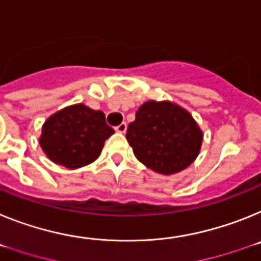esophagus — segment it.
Wrapping results in <instances>:
<instances>
[{
    "label": "esophagus",
    "instance_id": "34e87169",
    "mask_svg": "<svg viewBox=\"0 0 261 261\" xmlns=\"http://www.w3.org/2000/svg\"><path fill=\"white\" fill-rule=\"evenodd\" d=\"M115 130L118 131V133H126V130H127V124H126V122H122L121 124H118L117 127H115Z\"/></svg>",
    "mask_w": 261,
    "mask_h": 261
}]
</instances>
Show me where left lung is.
I'll return each instance as SVG.
<instances>
[{
	"label": "left lung",
	"instance_id": "1",
	"mask_svg": "<svg viewBox=\"0 0 261 261\" xmlns=\"http://www.w3.org/2000/svg\"><path fill=\"white\" fill-rule=\"evenodd\" d=\"M126 138L138 160L162 174L189 167L202 144V131L193 117L169 101L144 102L128 124Z\"/></svg>",
	"mask_w": 261,
	"mask_h": 261
}]
</instances>
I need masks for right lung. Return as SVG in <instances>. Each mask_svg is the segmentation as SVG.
<instances>
[{
    "label": "right lung",
    "instance_id": "1",
    "mask_svg": "<svg viewBox=\"0 0 261 261\" xmlns=\"http://www.w3.org/2000/svg\"><path fill=\"white\" fill-rule=\"evenodd\" d=\"M113 134L102 112L76 103L59 110L44 122L39 144L49 160L74 169L94 162Z\"/></svg>",
    "mask_w": 261,
    "mask_h": 261
}]
</instances>
